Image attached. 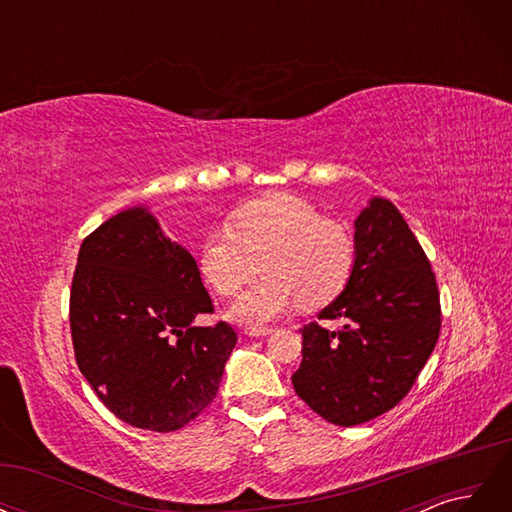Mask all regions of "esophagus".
<instances>
[{
    "instance_id": "1",
    "label": "esophagus",
    "mask_w": 512,
    "mask_h": 512,
    "mask_svg": "<svg viewBox=\"0 0 512 512\" xmlns=\"http://www.w3.org/2000/svg\"><path fill=\"white\" fill-rule=\"evenodd\" d=\"M273 329L271 327H260V324H250V327H245V335L250 337H262V335H269Z\"/></svg>"
}]
</instances>
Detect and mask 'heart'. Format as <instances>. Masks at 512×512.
Returning a JSON list of instances; mask_svg holds the SVG:
<instances>
[{"label":"heart","mask_w":512,"mask_h":512,"mask_svg":"<svg viewBox=\"0 0 512 512\" xmlns=\"http://www.w3.org/2000/svg\"><path fill=\"white\" fill-rule=\"evenodd\" d=\"M198 267L222 297L235 294L262 271L267 275L232 305L243 322L271 320L301 303L307 309L335 301L356 267L352 232L307 200L273 194L252 200L200 243Z\"/></svg>","instance_id":"1"}]
</instances>
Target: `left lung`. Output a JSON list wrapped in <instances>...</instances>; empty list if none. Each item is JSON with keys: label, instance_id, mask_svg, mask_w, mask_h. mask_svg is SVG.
<instances>
[{"label": "left lung", "instance_id": "left-lung-1", "mask_svg": "<svg viewBox=\"0 0 512 512\" xmlns=\"http://www.w3.org/2000/svg\"><path fill=\"white\" fill-rule=\"evenodd\" d=\"M354 241L352 280L318 314V320H344V327L305 324L303 361L292 374L305 404L342 427L395 408L410 393L442 327L436 275L391 200L374 198L361 211Z\"/></svg>", "mask_w": 512, "mask_h": 512}]
</instances>
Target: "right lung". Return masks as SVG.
<instances>
[{
    "mask_svg": "<svg viewBox=\"0 0 512 512\" xmlns=\"http://www.w3.org/2000/svg\"><path fill=\"white\" fill-rule=\"evenodd\" d=\"M213 314V301L188 250L156 218L132 207L81 243L70 288L76 363L102 404L123 423L168 433L203 412L237 344Z\"/></svg>",
    "mask_w": 512,
    "mask_h": 512,
    "instance_id": "1",
    "label": "right lung"
}]
</instances>
